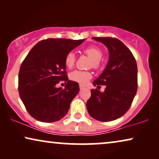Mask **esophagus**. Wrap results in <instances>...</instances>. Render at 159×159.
I'll list each match as a JSON object with an SVG mask.
<instances>
[{"mask_svg": "<svg viewBox=\"0 0 159 159\" xmlns=\"http://www.w3.org/2000/svg\"><path fill=\"white\" fill-rule=\"evenodd\" d=\"M80 90H83V89L84 88V86L82 85V84H80Z\"/></svg>", "mask_w": 159, "mask_h": 159, "instance_id": "34e87169", "label": "esophagus"}]
</instances>
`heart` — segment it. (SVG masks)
<instances>
[{
	"label": "heart",
	"mask_w": 159,
	"mask_h": 159,
	"mask_svg": "<svg viewBox=\"0 0 159 159\" xmlns=\"http://www.w3.org/2000/svg\"><path fill=\"white\" fill-rule=\"evenodd\" d=\"M82 52L91 58L90 66L95 69H98L101 66V60L103 57V51L98 47L95 45H90L83 49ZM76 61L75 54L73 52H69L65 56L64 64L69 69H71L75 66ZM69 78L74 82L80 84H85L92 78V73L89 71L75 70L69 74Z\"/></svg>",
	"instance_id": "heart-1"
}]
</instances>
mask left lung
Returning a JSON list of instances; mask_svg holds the SVG:
<instances>
[{
	"instance_id": "left-lung-1",
	"label": "left lung",
	"mask_w": 159,
	"mask_h": 159,
	"mask_svg": "<svg viewBox=\"0 0 159 159\" xmlns=\"http://www.w3.org/2000/svg\"><path fill=\"white\" fill-rule=\"evenodd\" d=\"M108 48L109 60L103 73L93 82L105 91L91 90L87 109L93 118L111 121L122 116L129 110L138 90V66L130 50L115 38H93Z\"/></svg>"
}]
</instances>
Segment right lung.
Returning a JSON list of instances; mask_svg holds the SVG:
<instances>
[{
    "instance_id": "right-lung-1",
    "label": "right lung",
    "mask_w": 159,
    "mask_h": 159,
    "mask_svg": "<svg viewBox=\"0 0 159 159\" xmlns=\"http://www.w3.org/2000/svg\"><path fill=\"white\" fill-rule=\"evenodd\" d=\"M83 40L48 38L37 43L21 63L18 90L30 116L43 122H54L67 114L79 93V84L68 80L65 56ZM60 81L67 84L56 88Z\"/></svg>"
}]
</instances>
